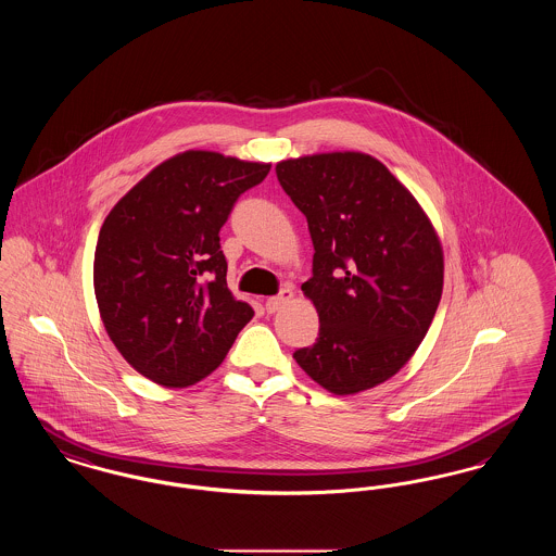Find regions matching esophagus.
I'll return each instance as SVG.
<instances>
[{
    "instance_id": "1",
    "label": "esophagus",
    "mask_w": 556,
    "mask_h": 556,
    "mask_svg": "<svg viewBox=\"0 0 556 556\" xmlns=\"http://www.w3.org/2000/svg\"><path fill=\"white\" fill-rule=\"evenodd\" d=\"M291 298H293V291H291L290 288H283L277 295H270L265 302L266 313H268V315L277 313L281 306H286V304L290 302Z\"/></svg>"
}]
</instances>
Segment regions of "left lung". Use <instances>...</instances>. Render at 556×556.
<instances>
[{
  "label": "left lung",
  "instance_id": "left-lung-1",
  "mask_svg": "<svg viewBox=\"0 0 556 556\" xmlns=\"http://www.w3.org/2000/svg\"><path fill=\"white\" fill-rule=\"evenodd\" d=\"M275 173L315 245L302 291L320 327L293 358L338 396L375 388L406 365L438 311V236L410 191L367 154L283 160Z\"/></svg>",
  "mask_w": 556,
  "mask_h": 556
}]
</instances>
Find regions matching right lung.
Masks as SVG:
<instances>
[{
    "label": "right lung",
    "instance_id": "1",
    "mask_svg": "<svg viewBox=\"0 0 556 556\" xmlns=\"http://www.w3.org/2000/svg\"><path fill=\"white\" fill-rule=\"evenodd\" d=\"M270 164L186 152L162 162L110 211L93 286L108 336L132 369L186 388L216 369L254 317L227 288L218 231Z\"/></svg>",
    "mask_w": 556,
    "mask_h": 556
}]
</instances>
